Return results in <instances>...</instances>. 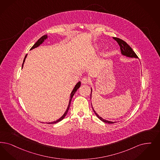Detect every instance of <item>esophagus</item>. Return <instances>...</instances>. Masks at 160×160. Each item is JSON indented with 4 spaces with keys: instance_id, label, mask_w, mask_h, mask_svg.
Here are the masks:
<instances>
[{
    "instance_id": "1",
    "label": "esophagus",
    "mask_w": 160,
    "mask_h": 160,
    "mask_svg": "<svg viewBox=\"0 0 160 160\" xmlns=\"http://www.w3.org/2000/svg\"><path fill=\"white\" fill-rule=\"evenodd\" d=\"M89 80L88 78H86V77H84V78L82 79V83H83V84H86L89 83Z\"/></svg>"
}]
</instances>
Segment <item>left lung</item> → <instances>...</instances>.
Here are the masks:
<instances>
[{"label": "left lung", "instance_id": "left-lung-1", "mask_svg": "<svg viewBox=\"0 0 160 160\" xmlns=\"http://www.w3.org/2000/svg\"><path fill=\"white\" fill-rule=\"evenodd\" d=\"M113 38L115 39V40L117 42L118 44L120 46V51H121V53H122V56L130 58H138V56L135 53V52L133 51V49L131 48V47L128 45L126 42H124V40H122L120 39V38ZM92 88H91L90 99H91V98H92ZM91 104H92V103H91ZM92 109H93L95 115H96V117L99 120H101L102 122H106V123H108V124H113V123L117 122H111V121H108V120H107L105 119H103V118H102L101 117H100L99 115L96 113V111L94 110V109H93V107H92Z\"/></svg>", "mask_w": 160, "mask_h": 160}]
</instances>
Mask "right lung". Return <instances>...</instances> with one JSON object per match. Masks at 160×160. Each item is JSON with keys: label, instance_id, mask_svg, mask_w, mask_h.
Instances as JSON below:
<instances>
[{"label": "right lung", "instance_id": "right-lung-1", "mask_svg": "<svg viewBox=\"0 0 160 160\" xmlns=\"http://www.w3.org/2000/svg\"><path fill=\"white\" fill-rule=\"evenodd\" d=\"M48 38V35H47V34H45L44 36H43L42 38H40L38 39V40L37 41V42H36L34 45L32 46V48L30 49V50H32L33 49L36 48L38 47L40 45H42V44L45 42V40H46ZM27 56V54L26 56H25V58H24V59L23 63H22V68H23L24 64V62H25V61H26ZM80 85H81V82H78V83L75 85V86H74V89H73L72 90V92H71V93L70 94V100H69L68 105V107H67V108L66 109L65 112H64V114L62 115V116H61L59 119H58L57 120H56V121H55V122H46L47 124H55V123H57L58 122H61V120H62L64 119V118L65 117L66 115H67V112H68V110H69V108H70V107L71 105V102L72 98V97L74 96V95L75 94V93L76 92V91H77V89L80 88Z\"/></svg>", "mask_w": 160, "mask_h": 160}]
</instances>
